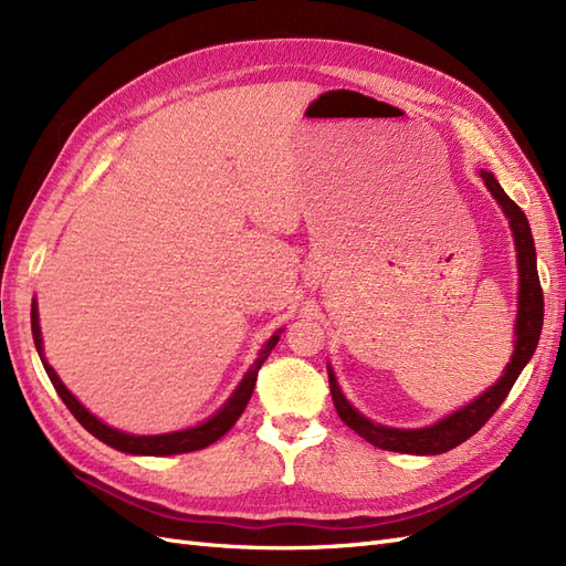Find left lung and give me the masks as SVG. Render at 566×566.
Segmentation results:
<instances>
[{"mask_svg":"<svg viewBox=\"0 0 566 566\" xmlns=\"http://www.w3.org/2000/svg\"><path fill=\"white\" fill-rule=\"evenodd\" d=\"M482 179L491 196L499 200L505 217L510 219L512 235H515V248H517V269H520V306H517V325H515V352L507 368L503 370L501 380L493 387H489L482 397H476L472 403L462 406L455 413L447 416L443 420L422 427V430H397V427H385L375 424L368 418H364L358 410L345 399V394L339 391L337 380L333 370L328 368L331 378V394L333 403L339 420L347 427L370 441L373 447L385 449V451H397V453H413V455H437L447 453L462 441H468L472 434H476L486 420L499 410V406L505 401L512 385L520 378L522 368L531 361V356L536 352L541 328H543V290L538 281V266H536V248H534V235L528 229V219L520 210V205L512 200L501 184L486 169H482Z\"/></svg>","mask_w":566,"mask_h":566,"instance_id":"left-lung-1","label":"left lung"}]
</instances>
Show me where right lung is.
I'll return each instance as SVG.
<instances>
[{
  "instance_id": "obj_1",
  "label": "right lung",
  "mask_w": 566,
  "mask_h": 566,
  "mask_svg": "<svg viewBox=\"0 0 566 566\" xmlns=\"http://www.w3.org/2000/svg\"><path fill=\"white\" fill-rule=\"evenodd\" d=\"M30 318H32V339H35V347H38V354H40L42 364H44V370L49 375L51 385H54V389L59 391V397L67 406V410H71V413L77 418V422L84 427V430L94 434L98 441L108 443V447H113L117 451L134 453V455H177V453H188V451H200L205 447H210V443H214L217 439L224 437L245 410V406L252 397L254 382H256V373H260V368L269 358L271 349L276 347L279 335H281V331L276 335H271V339L262 347L260 356H256V361L245 373V378L241 380V385L235 387V391L231 394L229 401L221 406L210 420H205V422L191 427V430L169 432V434H148L146 437V434H127V432L113 430V427H108L106 422H101L98 418H94L90 410L84 408L71 391H67V387L59 380L56 370L46 364V358L42 354V333H40L38 304L35 302H32Z\"/></svg>"
}]
</instances>
